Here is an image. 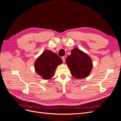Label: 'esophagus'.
I'll return each instance as SVG.
<instances>
[{
	"label": "esophagus",
	"instance_id": "esophagus-1",
	"mask_svg": "<svg viewBox=\"0 0 121 121\" xmlns=\"http://www.w3.org/2000/svg\"><path fill=\"white\" fill-rule=\"evenodd\" d=\"M61 59H62V60H63V63H64L65 62V57L64 56L61 57Z\"/></svg>",
	"mask_w": 121,
	"mask_h": 121
}]
</instances>
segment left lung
<instances>
[{
	"label": "left lung",
	"instance_id": "1",
	"mask_svg": "<svg viewBox=\"0 0 121 121\" xmlns=\"http://www.w3.org/2000/svg\"><path fill=\"white\" fill-rule=\"evenodd\" d=\"M71 75L76 79L86 78L92 70L93 65L91 58L79 48H74L71 55L66 59Z\"/></svg>",
	"mask_w": 121,
	"mask_h": 121
}]
</instances>
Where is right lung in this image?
<instances>
[{"instance_id": "right-lung-1", "label": "right lung", "mask_w": 121, "mask_h": 121, "mask_svg": "<svg viewBox=\"0 0 121 121\" xmlns=\"http://www.w3.org/2000/svg\"><path fill=\"white\" fill-rule=\"evenodd\" d=\"M63 60L51 50H45L36 59L34 67L36 72L43 79L48 80L54 75L55 71Z\"/></svg>"}]
</instances>
